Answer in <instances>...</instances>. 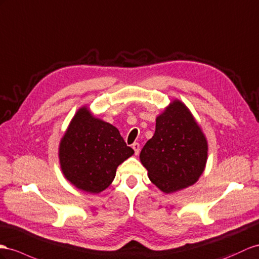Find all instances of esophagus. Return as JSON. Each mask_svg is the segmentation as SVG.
Here are the masks:
<instances>
[{
  "label": "esophagus",
  "mask_w": 259,
  "mask_h": 259,
  "mask_svg": "<svg viewBox=\"0 0 259 259\" xmlns=\"http://www.w3.org/2000/svg\"><path fill=\"white\" fill-rule=\"evenodd\" d=\"M132 149L135 150V154L138 155L139 152H140V144H139V143H134V144H132Z\"/></svg>",
  "instance_id": "34e87169"
}]
</instances>
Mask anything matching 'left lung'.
<instances>
[{"mask_svg":"<svg viewBox=\"0 0 259 259\" xmlns=\"http://www.w3.org/2000/svg\"><path fill=\"white\" fill-rule=\"evenodd\" d=\"M207 160V138L187 106L174 99L156 117L154 136L140 153L150 181L165 194L176 193L197 183Z\"/></svg>","mask_w":259,"mask_h":259,"instance_id":"1","label":"left lung"}]
</instances>
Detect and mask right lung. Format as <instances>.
I'll return each instance as SVG.
<instances>
[{
    "label": "right lung",
    "instance_id": "1",
    "mask_svg": "<svg viewBox=\"0 0 259 259\" xmlns=\"http://www.w3.org/2000/svg\"><path fill=\"white\" fill-rule=\"evenodd\" d=\"M135 151L114 125L96 118L88 106L73 116L59 144V161L73 186L99 194L114 181L117 167Z\"/></svg>",
    "mask_w": 259,
    "mask_h": 259
}]
</instances>
